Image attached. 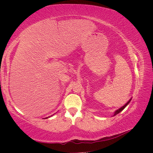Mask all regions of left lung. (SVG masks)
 Masks as SVG:
<instances>
[{"label": "left lung", "instance_id": "8db88e82", "mask_svg": "<svg viewBox=\"0 0 153 153\" xmlns=\"http://www.w3.org/2000/svg\"><path fill=\"white\" fill-rule=\"evenodd\" d=\"M131 99H130V100H129V101H128V102H127V103H126V104H125V105H124V106H122V107H121V108H119L118 110H117L116 111H115V113H114V115H117V114H119V112H121L122 110H123L124 109V108H125V107H126V106H127V105H128L129 104V102H130V101H131Z\"/></svg>", "mask_w": 153, "mask_h": 153}]
</instances>
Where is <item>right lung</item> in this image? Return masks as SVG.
<instances>
[{
    "label": "right lung",
    "instance_id": "obj_1",
    "mask_svg": "<svg viewBox=\"0 0 153 153\" xmlns=\"http://www.w3.org/2000/svg\"><path fill=\"white\" fill-rule=\"evenodd\" d=\"M47 118H48V117H47Z\"/></svg>",
    "mask_w": 153,
    "mask_h": 153
}]
</instances>
